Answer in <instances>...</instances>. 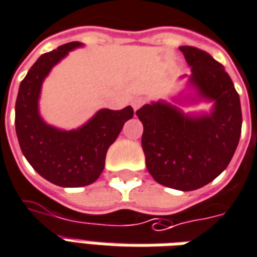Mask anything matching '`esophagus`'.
<instances>
[{
	"label": "esophagus",
	"instance_id": "obj_1",
	"mask_svg": "<svg viewBox=\"0 0 257 257\" xmlns=\"http://www.w3.org/2000/svg\"><path fill=\"white\" fill-rule=\"evenodd\" d=\"M143 103H145V100H143V98L141 97L134 98V100H132V107H134V110L136 111L138 108H141L142 105H143Z\"/></svg>",
	"mask_w": 257,
	"mask_h": 257
}]
</instances>
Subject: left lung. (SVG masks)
I'll return each instance as SVG.
<instances>
[{
    "mask_svg": "<svg viewBox=\"0 0 257 257\" xmlns=\"http://www.w3.org/2000/svg\"><path fill=\"white\" fill-rule=\"evenodd\" d=\"M179 50L192 68V83L214 100L213 112L191 118L170 104L153 103L136 115L143 123L147 171L164 186L195 191L217 178L232 159L241 136V101L224 66L209 53L192 46Z\"/></svg>",
    "mask_w": 257,
    "mask_h": 257,
    "instance_id": "left-lung-1",
    "label": "left lung"
}]
</instances>
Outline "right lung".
Here are the masks:
<instances>
[{"mask_svg": "<svg viewBox=\"0 0 257 257\" xmlns=\"http://www.w3.org/2000/svg\"><path fill=\"white\" fill-rule=\"evenodd\" d=\"M79 46V41H72L43 54L19 86L15 105L16 135L23 156L43 178L65 188L86 186L100 177L108 147L134 116L132 107L101 110L85 126L69 132L43 122L37 111L41 83L50 69Z\"/></svg>", "mask_w": 257, "mask_h": 257, "instance_id": "1", "label": "right lung"}]
</instances>
